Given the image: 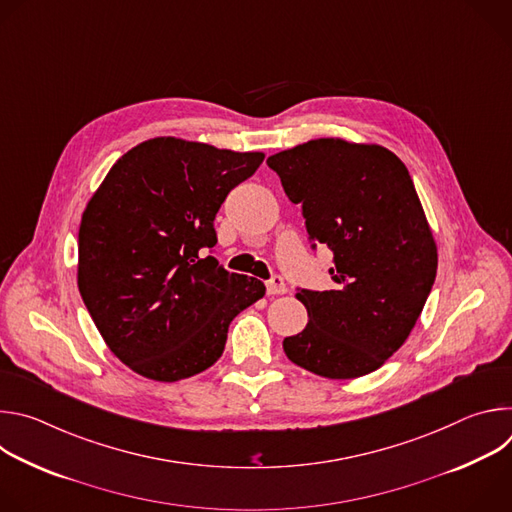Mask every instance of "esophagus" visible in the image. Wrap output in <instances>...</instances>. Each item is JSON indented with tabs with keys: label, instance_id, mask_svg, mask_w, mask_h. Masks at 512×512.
I'll use <instances>...</instances> for the list:
<instances>
[{
	"label": "esophagus",
	"instance_id": "1",
	"mask_svg": "<svg viewBox=\"0 0 512 512\" xmlns=\"http://www.w3.org/2000/svg\"><path fill=\"white\" fill-rule=\"evenodd\" d=\"M287 287H285V281L279 277V275H273L269 281H267V294L269 296H281L285 294Z\"/></svg>",
	"mask_w": 512,
	"mask_h": 512
}]
</instances>
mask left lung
I'll use <instances>...</instances> for the list:
<instances>
[{
    "label": "left lung",
    "instance_id": "1",
    "mask_svg": "<svg viewBox=\"0 0 512 512\" xmlns=\"http://www.w3.org/2000/svg\"><path fill=\"white\" fill-rule=\"evenodd\" d=\"M316 245L334 253L332 289H298L306 328L283 340L298 367L356 379L383 367L413 330L437 247L405 164L383 145L322 137L267 158Z\"/></svg>",
    "mask_w": 512,
    "mask_h": 512
}]
</instances>
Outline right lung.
I'll return each instance as SVG.
<instances>
[{
	"mask_svg": "<svg viewBox=\"0 0 512 512\" xmlns=\"http://www.w3.org/2000/svg\"><path fill=\"white\" fill-rule=\"evenodd\" d=\"M231 152L154 137L123 154L79 229V291L109 350L137 375L174 383L221 358L233 318L265 296L204 249L227 194L261 166Z\"/></svg>",
	"mask_w": 512,
	"mask_h": 512,
	"instance_id": "obj_1",
	"label": "right lung"
}]
</instances>
